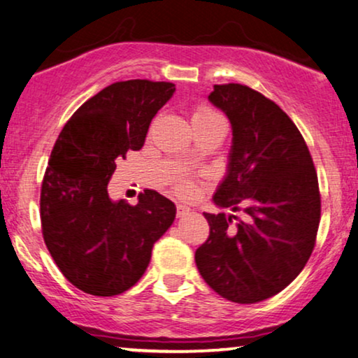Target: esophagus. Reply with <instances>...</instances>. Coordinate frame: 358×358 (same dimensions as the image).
I'll return each mask as SVG.
<instances>
[{
    "label": "esophagus",
    "mask_w": 358,
    "mask_h": 358,
    "mask_svg": "<svg viewBox=\"0 0 358 358\" xmlns=\"http://www.w3.org/2000/svg\"><path fill=\"white\" fill-rule=\"evenodd\" d=\"M189 208L187 206V205H182V203H178V205H176V216H178V218H183V216H187V215H189Z\"/></svg>",
    "instance_id": "esophagus-1"
}]
</instances>
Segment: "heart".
Wrapping results in <instances>:
<instances>
[{"label": "heart", "instance_id": "1", "mask_svg": "<svg viewBox=\"0 0 358 358\" xmlns=\"http://www.w3.org/2000/svg\"><path fill=\"white\" fill-rule=\"evenodd\" d=\"M193 122H223V117H221L218 112H215L210 107L200 106L196 110L193 112ZM176 189H178L182 194H189L193 192V185L189 183L188 180L178 178L176 180Z\"/></svg>", "mask_w": 358, "mask_h": 358}]
</instances>
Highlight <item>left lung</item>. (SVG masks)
I'll use <instances>...</instances> for the list:
<instances>
[{"label": "left lung", "mask_w": 358, "mask_h": 358, "mask_svg": "<svg viewBox=\"0 0 358 358\" xmlns=\"http://www.w3.org/2000/svg\"><path fill=\"white\" fill-rule=\"evenodd\" d=\"M231 124L226 175L203 213L210 238L194 252L201 278L236 304H256L286 289L314 250L320 220L317 173L304 138L278 103L241 84L215 85L208 96Z\"/></svg>", "instance_id": "left-lung-1"}]
</instances>
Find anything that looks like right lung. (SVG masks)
Here are the masks:
<instances>
[{"instance_id":"add662e5","label":"right lung","mask_w":358,"mask_h":358,"mask_svg":"<svg viewBox=\"0 0 358 358\" xmlns=\"http://www.w3.org/2000/svg\"><path fill=\"white\" fill-rule=\"evenodd\" d=\"M175 84L115 83L84 102L54 143L41 188L43 236L54 262L80 291L119 296L138 282L176 206L145 189L132 206L108 196L117 158L140 150Z\"/></svg>"}]
</instances>
